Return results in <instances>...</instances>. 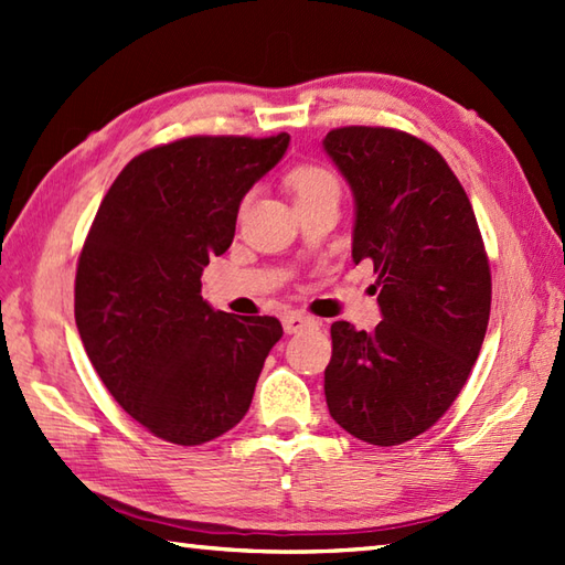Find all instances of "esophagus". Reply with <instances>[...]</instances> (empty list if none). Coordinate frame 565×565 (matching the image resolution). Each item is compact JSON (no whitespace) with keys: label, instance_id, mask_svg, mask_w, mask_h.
I'll return each instance as SVG.
<instances>
[{"label":"esophagus","instance_id":"obj_1","mask_svg":"<svg viewBox=\"0 0 565 565\" xmlns=\"http://www.w3.org/2000/svg\"><path fill=\"white\" fill-rule=\"evenodd\" d=\"M281 322H284V330H286V332L296 334V332H301V330H306V328H313V326H316V318L303 316V313H286V316L281 318Z\"/></svg>","mask_w":565,"mask_h":565}]
</instances>
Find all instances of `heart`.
<instances>
[{
  "label": "heart",
  "instance_id": "obj_1",
  "mask_svg": "<svg viewBox=\"0 0 565 565\" xmlns=\"http://www.w3.org/2000/svg\"><path fill=\"white\" fill-rule=\"evenodd\" d=\"M289 186L294 189L296 203L310 201L326 194H340V182L328 167L320 164H301L289 174Z\"/></svg>",
  "mask_w": 565,
  "mask_h": 565
}]
</instances>
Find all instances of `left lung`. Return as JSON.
Segmentation results:
<instances>
[{"label":"left lung","instance_id":"left-lung-1","mask_svg":"<svg viewBox=\"0 0 565 565\" xmlns=\"http://www.w3.org/2000/svg\"><path fill=\"white\" fill-rule=\"evenodd\" d=\"M322 148L354 194L352 259L374 262L383 316L374 332L332 322L326 401L352 437L395 447L449 411L481 352L486 245L461 182L425 140L344 126Z\"/></svg>","mask_w":565,"mask_h":565}]
</instances>
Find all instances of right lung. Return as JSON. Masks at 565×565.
Returning a JSON list of instances; mask_svg holds the SVG:
<instances>
[{
  "label": "right lung",
  "mask_w": 565,
  "mask_h": 565,
  "mask_svg": "<svg viewBox=\"0 0 565 565\" xmlns=\"http://www.w3.org/2000/svg\"><path fill=\"white\" fill-rule=\"evenodd\" d=\"M271 138L191 136L130 160L79 252L75 320L116 403L164 441L196 447L249 411L271 316L237 318L201 298V271L235 235L239 201L289 148Z\"/></svg>",
  "instance_id": "obj_1"
}]
</instances>
